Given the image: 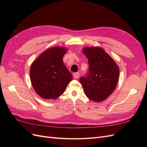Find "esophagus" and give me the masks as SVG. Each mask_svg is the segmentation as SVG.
Segmentation results:
<instances>
[{
	"label": "esophagus",
	"mask_w": 147,
	"mask_h": 147,
	"mask_svg": "<svg viewBox=\"0 0 147 147\" xmlns=\"http://www.w3.org/2000/svg\"><path fill=\"white\" fill-rule=\"evenodd\" d=\"M73 77L74 78L77 79L79 77V73L78 72H75L73 74Z\"/></svg>",
	"instance_id": "34e87169"
}]
</instances>
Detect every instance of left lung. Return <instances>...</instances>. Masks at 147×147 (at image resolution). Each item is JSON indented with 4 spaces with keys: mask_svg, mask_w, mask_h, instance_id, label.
Segmentation results:
<instances>
[{
    "mask_svg": "<svg viewBox=\"0 0 147 147\" xmlns=\"http://www.w3.org/2000/svg\"><path fill=\"white\" fill-rule=\"evenodd\" d=\"M83 53L89 63L86 76L80 78L84 93L92 101H103L116 88L119 74L118 66L101 48L84 47Z\"/></svg>",
    "mask_w": 147,
    "mask_h": 147,
    "instance_id": "8db88e82",
    "label": "left lung"
}]
</instances>
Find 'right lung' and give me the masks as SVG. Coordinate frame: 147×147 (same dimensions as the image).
<instances>
[{
    "label": "right lung",
    "mask_w": 147,
    "mask_h": 147,
    "mask_svg": "<svg viewBox=\"0 0 147 147\" xmlns=\"http://www.w3.org/2000/svg\"><path fill=\"white\" fill-rule=\"evenodd\" d=\"M65 47H55L41 53L31 64L30 78L37 94L44 99H56L64 92L72 75L63 63Z\"/></svg>",
    "instance_id": "obj_1"
}]
</instances>
